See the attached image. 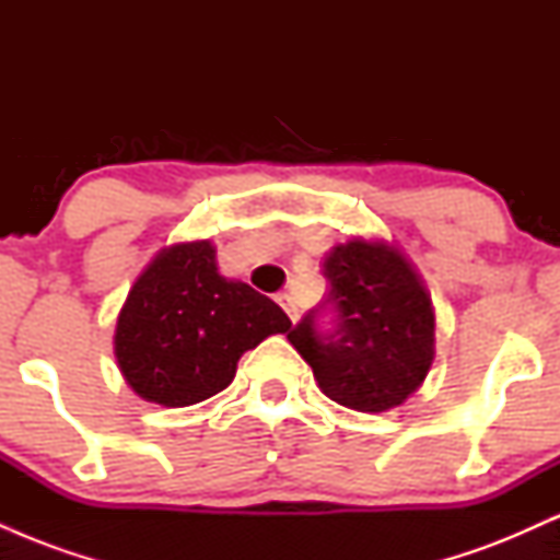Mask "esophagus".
Returning a JSON list of instances; mask_svg holds the SVG:
<instances>
[{
	"mask_svg": "<svg viewBox=\"0 0 560 560\" xmlns=\"http://www.w3.org/2000/svg\"><path fill=\"white\" fill-rule=\"evenodd\" d=\"M276 302H279V305H281V311H284L289 318H292V320H298V307H294V300H292V294H287V292L276 294Z\"/></svg>",
	"mask_w": 560,
	"mask_h": 560,
	"instance_id": "34e87169",
	"label": "esophagus"
}]
</instances>
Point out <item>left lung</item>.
Masks as SVG:
<instances>
[{"label": "left lung", "instance_id": "8db88e82", "mask_svg": "<svg viewBox=\"0 0 560 560\" xmlns=\"http://www.w3.org/2000/svg\"><path fill=\"white\" fill-rule=\"evenodd\" d=\"M329 294L287 334L326 397L382 413L413 395L434 361L432 302L410 262L352 240L324 260Z\"/></svg>", "mask_w": 560, "mask_h": 560}]
</instances>
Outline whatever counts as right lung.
Returning <instances> with one entry per match:
<instances>
[{
    "label": "right lung",
    "instance_id": "right-lung-1",
    "mask_svg": "<svg viewBox=\"0 0 560 560\" xmlns=\"http://www.w3.org/2000/svg\"><path fill=\"white\" fill-rule=\"evenodd\" d=\"M289 326L273 300L218 273L210 242L176 244L128 292L115 355L137 395L184 408L226 389L244 352Z\"/></svg>",
    "mask_w": 560,
    "mask_h": 560
}]
</instances>
